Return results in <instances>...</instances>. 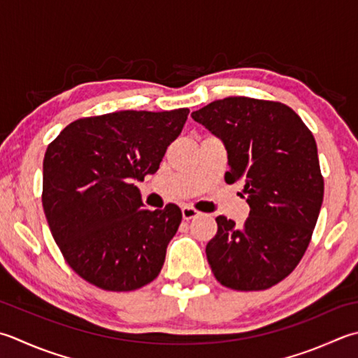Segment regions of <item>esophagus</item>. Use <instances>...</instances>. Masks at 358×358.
<instances>
[{
  "mask_svg": "<svg viewBox=\"0 0 358 358\" xmlns=\"http://www.w3.org/2000/svg\"><path fill=\"white\" fill-rule=\"evenodd\" d=\"M181 214H183L185 220H191V219H195V217H199L200 211H197V209L192 206H183L181 208Z\"/></svg>",
  "mask_w": 358,
  "mask_h": 358,
  "instance_id": "34e87169",
  "label": "esophagus"
}]
</instances>
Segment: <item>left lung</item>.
<instances>
[{
  "mask_svg": "<svg viewBox=\"0 0 358 358\" xmlns=\"http://www.w3.org/2000/svg\"><path fill=\"white\" fill-rule=\"evenodd\" d=\"M228 152L227 183L242 181L250 215L242 227L219 215L206 257L233 290L270 289L295 270L309 247L324 195L317 143L290 107L225 97L191 115Z\"/></svg>",
  "mask_w": 358,
  "mask_h": 358,
  "instance_id": "obj_1",
  "label": "left lung"
}]
</instances>
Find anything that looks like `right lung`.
<instances>
[{
	"label": "right lung",
	"instance_id": "right-lung-1",
	"mask_svg": "<svg viewBox=\"0 0 358 358\" xmlns=\"http://www.w3.org/2000/svg\"><path fill=\"white\" fill-rule=\"evenodd\" d=\"M187 108L124 110L82 117L48 145L45 215L77 275L99 289L130 292L152 282L181 223L177 205L149 211L133 181L155 173Z\"/></svg>",
	"mask_w": 358,
	"mask_h": 358
}]
</instances>
